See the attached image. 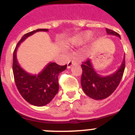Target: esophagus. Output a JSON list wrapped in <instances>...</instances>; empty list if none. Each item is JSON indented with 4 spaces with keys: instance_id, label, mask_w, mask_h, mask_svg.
I'll use <instances>...</instances> for the list:
<instances>
[{
    "instance_id": "esophagus-1",
    "label": "esophagus",
    "mask_w": 135,
    "mask_h": 135,
    "mask_svg": "<svg viewBox=\"0 0 135 135\" xmlns=\"http://www.w3.org/2000/svg\"><path fill=\"white\" fill-rule=\"evenodd\" d=\"M77 64H78L77 63V61H75V60H70V61L67 63V68L68 69H70L72 66L76 65Z\"/></svg>"
}]
</instances>
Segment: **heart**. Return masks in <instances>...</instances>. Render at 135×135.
Masks as SVG:
<instances>
[{"instance_id": "b5f03b06", "label": "heart", "mask_w": 135, "mask_h": 135, "mask_svg": "<svg viewBox=\"0 0 135 135\" xmlns=\"http://www.w3.org/2000/svg\"><path fill=\"white\" fill-rule=\"evenodd\" d=\"M91 36H92L91 32L89 31H86L72 37L70 39V42L74 45H81L88 42L91 38Z\"/></svg>"}]
</instances>
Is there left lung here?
<instances>
[{"label":"left lung","instance_id":"left-lung-1","mask_svg":"<svg viewBox=\"0 0 135 135\" xmlns=\"http://www.w3.org/2000/svg\"><path fill=\"white\" fill-rule=\"evenodd\" d=\"M106 30L108 35H113L120 38V36L115 31L109 28H106ZM81 67L83 69L81 86L83 92L90 98L101 100L110 96L118 86L126 67L125 56L117 71L108 76H103L97 74L90 59L84 61Z\"/></svg>","mask_w":135,"mask_h":135}]
</instances>
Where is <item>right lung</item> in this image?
Instances as JSON below:
<instances>
[{
    "instance_id": "right-lung-1",
    "label": "right lung",
    "mask_w": 135,
    "mask_h": 135,
    "mask_svg": "<svg viewBox=\"0 0 135 135\" xmlns=\"http://www.w3.org/2000/svg\"><path fill=\"white\" fill-rule=\"evenodd\" d=\"M38 31H48L47 28H38L24 34L17 44L13 53L14 78L20 94L31 104L43 107L52 100L59 90L58 76L66 69L67 65L60 66L50 62L38 74H31L23 69L17 59L18 47L28 37Z\"/></svg>"
}]
</instances>
